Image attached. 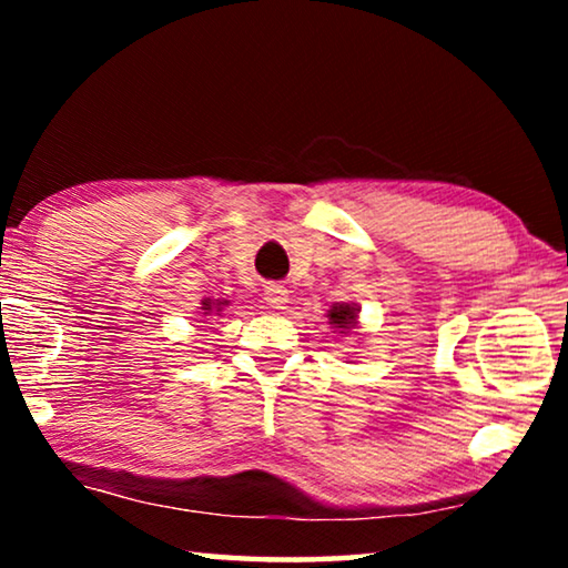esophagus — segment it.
Wrapping results in <instances>:
<instances>
[{
	"instance_id": "34e87169",
	"label": "esophagus",
	"mask_w": 568,
	"mask_h": 568,
	"mask_svg": "<svg viewBox=\"0 0 568 568\" xmlns=\"http://www.w3.org/2000/svg\"><path fill=\"white\" fill-rule=\"evenodd\" d=\"M266 302L271 307H276V310H282L286 302H290V290H286L284 284H276V282H271V284H266Z\"/></svg>"
}]
</instances>
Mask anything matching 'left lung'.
Segmentation results:
<instances>
[{"mask_svg": "<svg viewBox=\"0 0 568 568\" xmlns=\"http://www.w3.org/2000/svg\"><path fill=\"white\" fill-rule=\"evenodd\" d=\"M328 323L341 333L348 331L356 323V307L348 305V302H344V305H333L328 310Z\"/></svg>", "mask_w": 568, "mask_h": 568, "instance_id": "1", "label": "left lung"}]
</instances>
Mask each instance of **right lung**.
<instances>
[{"instance_id":"right-lung-1","label":"right lung","mask_w":568,"mask_h":568,"mask_svg":"<svg viewBox=\"0 0 568 568\" xmlns=\"http://www.w3.org/2000/svg\"><path fill=\"white\" fill-rule=\"evenodd\" d=\"M201 305H204V307H201V310H204V315H212V313L220 315V313H222V305H224V302H220V300H216V302L206 300V302H201Z\"/></svg>"}]
</instances>
